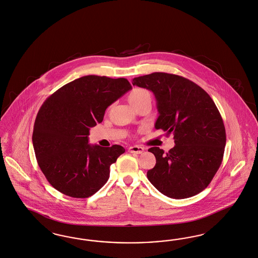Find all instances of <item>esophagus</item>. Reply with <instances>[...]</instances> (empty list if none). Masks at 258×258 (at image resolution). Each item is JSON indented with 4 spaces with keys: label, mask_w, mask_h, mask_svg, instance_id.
Masks as SVG:
<instances>
[{
    "label": "esophagus",
    "mask_w": 258,
    "mask_h": 258,
    "mask_svg": "<svg viewBox=\"0 0 258 258\" xmlns=\"http://www.w3.org/2000/svg\"><path fill=\"white\" fill-rule=\"evenodd\" d=\"M128 152L132 153V154L140 155V154H142L144 152V148H142L140 146H133V147L128 148Z\"/></svg>",
    "instance_id": "34e87169"
}]
</instances>
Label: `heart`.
<instances>
[{"label":"heart","mask_w":258,"mask_h":258,"mask_svg":"<svg viewBox=\"0 0 258 258\" xmlns=\"http://www.w3.org/2000/svg\"><path fill=\"white\" fill-rule=\"evenodd\" d=\"M127 100L130 103L136 108L138 105L144 103L152 102V95L149 90L144 88H136L128 94Z\"/></svg>","instance_id":"heart-1"}]
</instances>
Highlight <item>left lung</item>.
Returning <instances> with one entry per match:
<instances>
[{
	"label": "left lung",
	"mask_w": 258,
	"mask_h": 258,
	"mask_svg": "<svg viewBox=\"0 0 258 258\" xmlns=\"http://www.w3.org/2000/svg\"><path fill=\"white\" fill-rule=\"evenodd\" d=\"M133 84L155 94L159 113L155 128L175 139L168 153L149 149L156 163L148 179L172 199L199 194L211 182L225 152L226 130L216 104L202 87L177 75L153 73L134 78Z\"/></svg>",
	"instance_id": "obj_1"
}]
</instances>
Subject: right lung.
<instances>
[{
  "instance_id": "1",
  "label": "right lung",
  "mask_w": 258,
  "mask_h": 258,
  "mask_svg": "<svg viewBox=\"0 0 258 258\" xmlns=\"http://www.w3.org/2000/svg\"><path fill=\"white\" fill-rule=\"evenodd\" d=\"M131 89L124 78L90 75L46 99L34 122L32 144L37 163L54 189L83 199L106 183L110 165L124 149L88 144L89 130L102 123L105 109Z\"/></svg>"
}]
</instances>
